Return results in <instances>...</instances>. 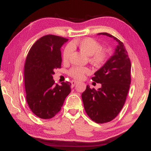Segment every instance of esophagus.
Returning <instances> with one entry per match:
<instances>
[{"mask_svg":"<svg viewBox=\"0 0 151 151\" xmlns=\"http://www.w3.org/2000/svg\"><path fill=\"white\" fill-rule=\"evenodd\" d=\"M77 83H78V81H71V86H72L73 87V86H75V85Z\"/></svg>","mask_w":151,"mask_h":151,"instance_id":"esophagus-1","label":"esophagus"}]
</instances>
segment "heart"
I'll list each match as a JSON object with an SVG mask.
<instances>
[{
	"instance_id": "obj_1",
	"label": "heart",
	"mask_w": 151,
	"mask_h": 151,
	"mask_svg": "<svg viewBox=\"0 0 151 151\" xmlns=\"http://www.w3.org/2000/svg\"><path fill=\"white\" fill-rule=\"evenodd\" d=\"M101 48L100 43L91 38L75 40L64 50L63 60L68 62L73 54V49H78L88 56V60L92 65L96 67H101L106 62L109 53L108 49ZM89 73H91L90 68L81 66H74L68 72L71 77L77 80L84 78L85 76Z\"/></svg>"
}]
</instances>
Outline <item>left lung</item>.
<instances>
[{"label":"left lung","mask_w":151,"mask_h":151,"mask_svg":"<svg viewBox=\"0 0 151 151\" xmlns=\"http://www.w3.org/2000/svg\"><path fill=\"white\" fill-rule=\"evenodd\" d=\"M98 35L113 38L118 42L113 55L92 78L101 83V87L96 90L87 85L82 94L86 114L93 121L101 124L113 120L123 107L131 82V64L123 43L109 33Z\"/></svg>","instance_id":"8db88e82"}]
</instances>
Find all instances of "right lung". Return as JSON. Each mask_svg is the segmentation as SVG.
<instances>
[{
	"label": "right lung",
	"instance_id": "add662e5",
	"mask_svg": "<svg viewBox=\"0 0 151 151\" xmlns=\"http://www.w3.org/2000/svg\"><path fill=\"white\" fill-rule=\"evenodd\" d=\"M68 39L52 35L40 38L30 48L24 65V86L29 108L36 116L48 119L60 111L71 84H55L52 75L62 63L60 48Z\"/></svg>",
	"mask_w": 151,
	"mask_h": 151
}]
</instances>
